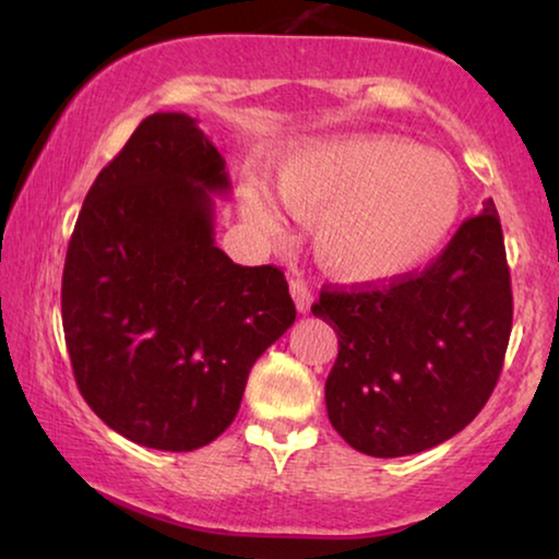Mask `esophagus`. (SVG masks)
Wrapping results in <instances>:
<instances>
[{
    "instance_id": "34e87169",
    "label": "esophagus",
    "mask_w": 559,
    "mask_h": 559,
    "mask_svg": "<svg viewBox=\"0 0 559 559\" xmlns=\"http://www.w3.org/2000/svg\"><path fill=\"white\" fill-rule=\"evenodd\" d=\"M289 293H293V300H295V305H297V310H300V312H308V310H310L312 293H310V287L305 285V282H302L300 277L289 280Z\"/></svg>"
}]
</instances>
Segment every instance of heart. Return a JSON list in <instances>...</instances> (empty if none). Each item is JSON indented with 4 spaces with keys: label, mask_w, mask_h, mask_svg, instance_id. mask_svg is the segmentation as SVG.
Here are the masks:
<instances>
[{
    "label": "heart",
    "mask_w": 559,
    "mask_h": 559,
    "mask_svg": "<svg viewBox=\"0 0 559 559\" xmlns=\"http://www.w3.org/2000/svg\"><path fill=\"white\" fill-rule=\"evenodd\" d=\"M285 203L312 221L325 272L356 285L409 277L438 254L463 209V182L445 155L392 136H335L295 147L280 167ZM241 213L280 234L285 209L262 178L241 186Z\"/></svg>",
    "instance_id": "obj_1"
}]
</instances>
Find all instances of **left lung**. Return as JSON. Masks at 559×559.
<instances>
[{
    "label": "left lung",
    "instance_id": "obj_1",
    "mask_svg": "<svg viewBox=\"0 0 559 559\" xmlns=\"http://www.w3.org/2000/svg\"><path fill=\"white\" fill-rule=\"evenodd\" d=\"M338 335L328 419L358 453L402 457L473 423L499 381L511 277L491 198L442 254L386 287H325L312 305Z\"/></svg>",
    "mask_w": 559,
    "mask_h": 559
}]
</instances>
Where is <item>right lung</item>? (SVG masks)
Listing matches in <instances>:
<instances>
[{"label": "right lung", "mask_w": 559, "mask_h": 559, "mask_svg": "<svg viewBox=\"0 0 559 559\" xmlns=\"http://www.w3.org/2000/svg\"><path fill=\"white\" fill-rule=\"evenodd\" d=\"M226 159L188 114H152L98 173L63 266V331L88 407L136 445L188 453L239 412L295 323L282 270L216 247Z\"/></svg>", "instance_id": "add662e5"}]
</instances>
